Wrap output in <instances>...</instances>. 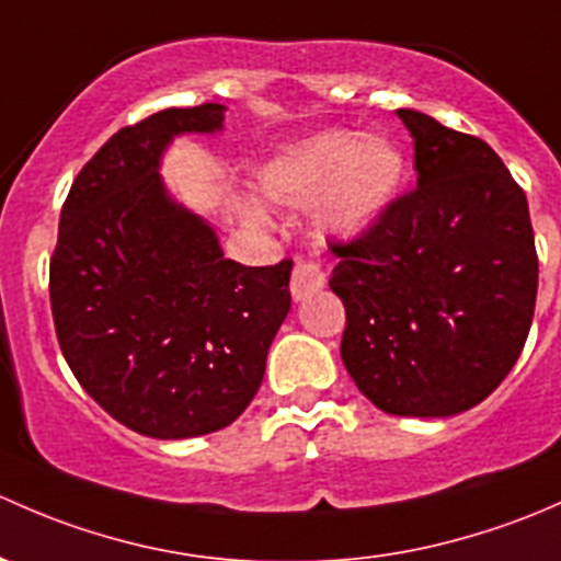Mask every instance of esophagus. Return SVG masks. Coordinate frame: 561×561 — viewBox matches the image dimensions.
<instances>
[{"label": "esophagus", "mask_w": 561, "mask_h": 561, "mask_svg": "<svg viewBox=\"0 0 561 561\" xmlns=\"http://www.w3.org/2000/svg\"><path fill=\"white\" fill-rule=\"evenodd\" d=\"M323 283V270L319 262H297V267H294L291 273V294L294 299H308L313 291H321Z\"/></svg>", "instance_id": "esophagus-1"}]
</instances>
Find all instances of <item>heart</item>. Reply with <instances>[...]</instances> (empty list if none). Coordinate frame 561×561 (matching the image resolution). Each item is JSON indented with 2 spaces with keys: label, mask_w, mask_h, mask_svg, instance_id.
<instances>
[{
  "label": "heart",
  "mask_w": 561,
  "mask_h": 561,
  "mask_svg": "<svg viewBox=\"0 0 561 561\" xmlns=\"http://www.w3.org/2000/svg\"><path fill=\"white\" fill-rule=\"evenodd\" d=\"M405 161L386 137L321 131L283 148L259 172V186L280 205L319 199V224L332 234H359L389 205Z\"/></svg>",
  "instance_id": "b5f03b06"
}]
</instances>
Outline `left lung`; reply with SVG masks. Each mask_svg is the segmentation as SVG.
<instances>
[{
	"instance_id": "8db88e82",
	"label": "left lung",
	"mask_w": 561,
	"mask_h": 561,
	"mask_svg": "<svg viewBox=\"0 0 561 561\" xmlns=\"http://www.w3.org/2000/svg\"><path fill=\"white\" fill-rule=\"evenodd\" d=\"M415 188L354 240L332 242L329 288L345 305L340 356L375 408L454 415L516 365L535 316L538 251L527 194L481 137L419 110Z\"/></svg>"
}]
</instances>
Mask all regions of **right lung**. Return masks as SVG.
Returning a JSON list of instances; mask_svg holds the SVG:
<instances>
[{
    "mask_svg": "<svg viewBox=\"0 0 561 561\" xmlns=\"http://www.w3.org/2000/svg\"><path fill=\"white\" fill-rule=\"evenodd\" d=\"M224 107H170L124 126L72 181L50 256V310L78 383L129 430L183 440L251 405L291 308V259L245 267L167 196L159 159Z\"/></svg>",
    "mask_w": 561,
    "mask_h": 561,
    "instance_id": "add662e5",
    "label": "right lung"
}]
</instances>
